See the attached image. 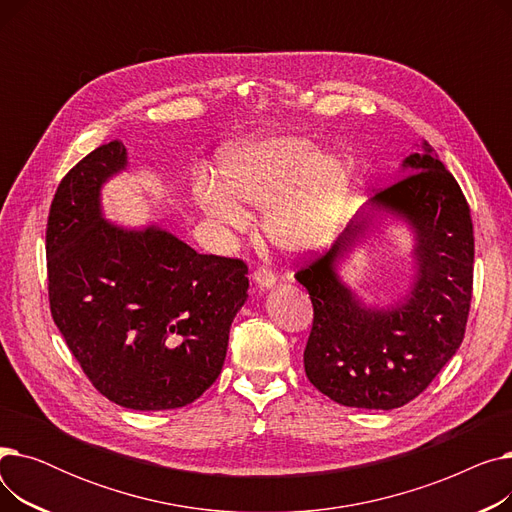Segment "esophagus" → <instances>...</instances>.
I'll return each mask as SVG.
<instances>
[{
	"label": "esophagus",
	"instance_id": "34e87169",
	"mask_svg": "<svg viewBox=\"0 0 512 512\" xmlns=\"http://www.w3.org/2000/svg\"><path fill=\"white\" fill-rule=\"evenodd\" d=\"M253 280L259 288H270L276 284V274L270 270V267H257L253 272Z\"/></svg>",
	"mask_w": 512,
	"mask_h": 512
}]
</instances>
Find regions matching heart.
<instances>
[{
	"instance_id": "obj_1",
	"label": "heart",
	"mask_w": 512,
	"mask_h": 512,
	"mask_svg": "<svg viewBox=\"0 0 512 512\" xmlns=\"http://www.w3.org/2000/svg\"><path fill=\"white\" fill-rule=\"evenodd\" d=\"M351 178L344 161L294 134H272L228 147L218 161V184L201 182L197 205L209 220L242 232L240 207L264 209L263 230L276 247L311 253L334 238Z\"/></svg>"
}]
</instances>
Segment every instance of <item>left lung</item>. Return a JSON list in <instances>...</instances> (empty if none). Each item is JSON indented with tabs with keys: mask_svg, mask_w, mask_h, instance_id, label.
Listing matches in <instances>:
<instances>
[{
	"mask_svg": "<svg viewBox=\"0 0 512 512\" xmlns=\"http://www.w3.org/2000/svg\"><path fill=\"white\" fill-rule=\"evenodd\" d=\"M402 176L375 193L334 247L294 274L313 303L305 346L309 382L338 405L390 411L419 396L459 351L473 292V222L459 182L423 141ZM416 234L412 290L369 308L337 276V263L366 237L381 211Z\"/></svg>",
	"mask_w": 512,
	"mask_h": 512,
	"instance_id": "8db88e82",
	"label": "left lung"
}]
</instances>
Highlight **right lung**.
Here are the masks:
<instances>
[{
  "instance_id": "right-lung-1",
  "label": "right lung",
  "mask_w": 512,
  "mask_h": 512,
  "mask_svg": "<svg viewBox=\"0 0 512 512\" xmlns=\"http://www.w3.org/2000/svg\"><path fill=\"white\" fill-rule=\"evenodd\" d=\"M126 164V147L112 141L58 186L45 236L51 317L105 398L134 411L178 409L218 380L249 267L201 255L159 226L107 222L101 186Z\"/></svg>"
}]
</instances>
